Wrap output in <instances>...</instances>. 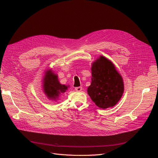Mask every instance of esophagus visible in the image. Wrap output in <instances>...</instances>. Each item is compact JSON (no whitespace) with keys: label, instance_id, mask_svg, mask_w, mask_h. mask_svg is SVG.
Here are the masks:
<instances>
[{"label":"esophagus","instance_id":"obj_1","mask_svg":"<svg viewBox=\"0 0 158 158\" xmlns=\"http://www.w3.org/2000/svg\"><path fill=\"white\" fill-rule=\"evenodd\" d=\"M82 87H76L75 88V90L76 91V92H80V91H82Z\"/></svg>","mask_w":158,"mask_h":158}]
</instances>
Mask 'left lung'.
<instances>
[{
	"label": "left lung",
	"instance_id": "left-lung-1",
	"mask_svg": "<svg viewBox=\"0 0 158 158\" xmlns=\"http://www.w3.org/2000/svg\"><path fill=\"white\" fill-rule=\"evenodd\" d=\"M92 82L88 94L92 101L101 109L115 106L124 92L122 76L111 60L100 56L92 66Z\"/></svg>",
	"mask_w": 158,
	"mask_h": 158
}]
</instances>
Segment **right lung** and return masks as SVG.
I'll return each mask as SVG.
<instances>
[{"label":"right lung","instance_id":"obj_1","mask_svg":"<svg viewBox=\"0 0 158 158\" xmlns=\"http://www.w3.org/2000/svg\"><path fill=\"white\" fill-rule=\"evenodd\" d=\"M44 82V93L50 99H58L59 95L64 93L69 88V85L67 86L59 82L58 76L52 73L51 70L45 72Z\"/></svg>","mask_w":158,"mask_h":158}]
</instances>
